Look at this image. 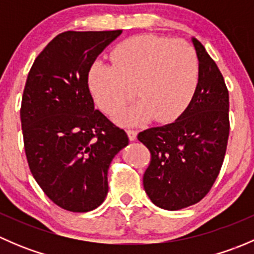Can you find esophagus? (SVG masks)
Listing matches in <instances>:
<instances>
[{"mask_svg": "<svg viewBox=\"0 0 254 254\" xmlns=\"http://www.w3.org/2000/svg\"><path fill=\"white\" fill-rule=\"evenodd\" d=\"M127 136H129V140L130 141H135V140H136V136H137V131L135 129H127Z\"/></svg>", "mask_w": 254, "mask_h": 254, "instance_id": "esophagus-1", "label": "esophagus"}]
</instances>
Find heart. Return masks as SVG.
<instances>
[{
    "label": "heart",
    "instance_id": "obj_1",
    "mask_svg": "<svg viewBox=\"0 0 254 254\" xmlns=\"http://www.w3.org/2000/svg\"><path fill=\"white\" fill-rule=\"evenodd\" d=\"M114 64L97 60L88 73V86L99 108L116 114L137 89L140 101L115 115L122 124L155 118L172 122L187 109L199 84L200 66L189 43L157 35H137L113 51Z\"/></svg>",
    "mask_w": 254,
    "mask_h": 254
}]
</instances>
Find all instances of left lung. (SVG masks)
I'll return each mask as SVG.
<instances>
[{
	"instance_id": "obj_1",
	"label": "left lung",
	"mask_w": 254,
	"mask_h": 254,
	"mask_svg": "<svg viewBox=\"0 0 254 254\" xmlns=\"http://www.w3.org/2000/svg\"><path fill=\"white\" fill-rule=\"evenodd\" d=\"M200 66L193 99L175 123L137 135L150 150L143 188L155 205L179 210L200 201L216 181L230 132L229 91L219 67L195 38Z\"/></svg>"
}]
</instances>
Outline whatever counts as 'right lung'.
<instances>
[{"label": "right lung", "instance_id": "1", "mask_svg": "<svg viewBox=\"0 0 254 254\" xmlns=\"http://www.w3.org/2000/svg\"><path fill=\"white\" fill-rule=\"evenodd\" d=\"M122 30L64 32L38 55L20 107L23 140L33 177L51 201L72 212L101 205L108 168L129 143L123 129L94 108L88 73Z\"/></svg>", "mask_w": 254, "mask_h": 254}]
</instances>
